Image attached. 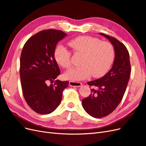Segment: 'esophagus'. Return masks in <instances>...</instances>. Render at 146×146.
<instances>
[{"mask_svg": "<svg viewBox=\"0 0 146 146\" xmlns=\"http://www.w3.org/2000/svg\"><path fill=\"white\" fill-rule=\"evenodd\" d=\"M69 85L70 86L80 87V86H81L82 85V84L80 82H74V81H69Z\"/></svg>", "mask_w": 146, "mask_h": 146, "instance_id": "34e87169", "label": "esophagus"}]
</instances>
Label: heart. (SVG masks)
<instances>
[{"mask_svg":"<svg viewBox=\"0 0 146 146\" xmlns=\"http://www.w3.org/2000/svg\"><path fill=\"white\" fill-rule=\"evenodd\" d=\"M76 54H82L81 66L68 70L65 77L74 81L82 80L90 77L99 78L107 73L114 59V47L107 41L90 36H80L68 42ZM54 58L58 65L64 69L71 66L70 52L62 46L56 48Z\"/></svg>","mask_w":146,"mask_h":146,"instance_id":"b5f03b06","label":"heart"}]
</instances>
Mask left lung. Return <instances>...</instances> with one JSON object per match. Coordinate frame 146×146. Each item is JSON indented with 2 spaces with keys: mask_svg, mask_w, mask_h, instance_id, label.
<instances>
[{
  "mask_svg": "<svg viewBox=\"0 0 146 146\" xmlns=\"http://www.w3.org/2000/svg\"><path fill=\"white\" fill-rule=\"evenodd\" d=\"M99 34L111 42L115 57L107 74L88 82V85L96 87L97 90H91V94L82 100V106L88 114L96 118L107 116L116 108L125 93L131 73L129 53L124 44L113 37Z\"/></svg>",
  "mask_w": 146,
  "mask_h": 146,
  "instance_id": "obj_1",
  "label": "left lung"
}]
</instances>
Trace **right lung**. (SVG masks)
I'll return each mask as SVG.
<instances>
[{
    "mask_svg": "<svg viewBox=\"0 0 146 146\" xmlns=\"http://www.w3.org/2000/svg\"><path fill=\"white\" fill-rule=\"evenodd\" d=\"M66 36L67 34L61 30H42L29 38L22 50L19 72L23 93L26 102L37 113L54 111L69 85L68 81L59 80L52 83L60 74L54 58L55 49Z\"/></svg>",
    "mask_w": 146,
    "mask_h": 146,
    "instance_id": "right-lung-1",
    "label": "right lung"
}]
</instances>
